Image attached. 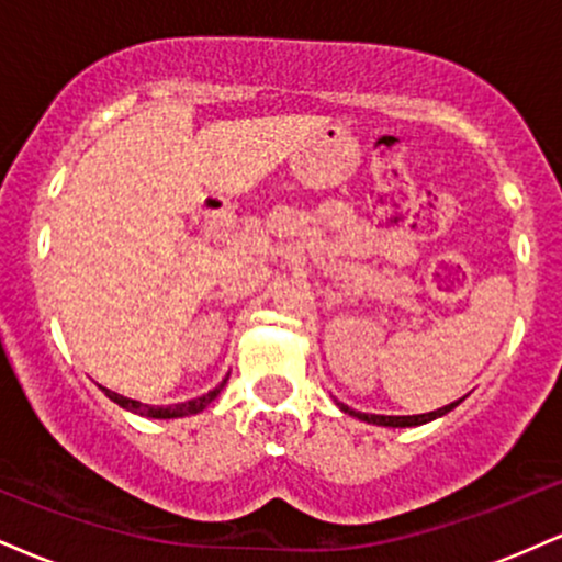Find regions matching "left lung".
<instances>
[{"instance_id": "1", "label": "left lung", "mask_w": 562, "mask_h": 562, "mask_svg": "<svg viewBox=\"0 0 562 562\" xmlns=\"http://www.w3.org/2000/svg\"><path fill=\"white\" fill-rule=\"evenodd\" d=\"M460 402H462V398H460ZM460 402L441 406V409L428 412V415H367V412H353V409H348L346 404H340V409L348 412V415L359 417V420L372 423V425H385V428H409V425H423V423L436 420V417L447 415V412H449V409H454V406L460 404Z\"/></svg>"}]
</instances>
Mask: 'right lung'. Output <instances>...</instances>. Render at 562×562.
I'll return each mask as SVG.
<instances>
[{
  "label": "right lung",
  "mask_w": 562,
  "mask_h": 562,
  "mask_svg": "<svg viewBox=\"0 0 562 562\" xmlns=\"http://www.w3.org/2000/svg\"><path fill=\"white\" fill-rule=\"evenodd\" d=\"M224 383H227V378L222 380V383L216 385L214 391L203 393V396L198 398H190V402H182V404H171V406H150V404H139L134 402V398H126L121 396V393L115 391H108L105 389V396L111 398V402H115L119 406H124V409L128 412H137V415H145V417H158V420H171V417H187V415H198V412H203L205 406H209L214 398L222 393Z\"/></svg>",
  "instance_id": "obj_1"
}]
</instances>
